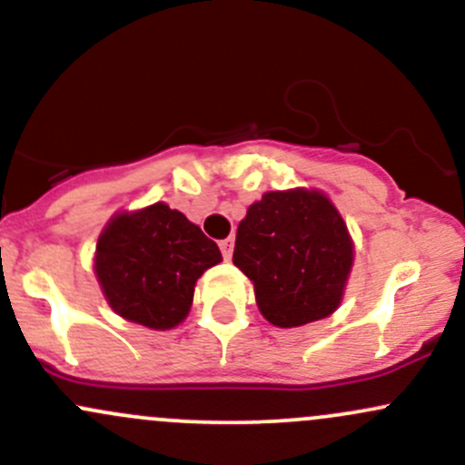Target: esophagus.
<instances>
[{
    "label": "esophagus",
    "instance_id": "esophagus-1",
    "mask_svg": "<svg viewBox=\"0 0 465 465\" xmlns=\"http://www.w3.org/2000/svg\"><path fill=\"white\" fill-rule=\"evenodd\" d=\"M220 252H223L224 261H229V258H232V253H233V238L232 236L224 238V241H220Z\"/></svg>",
    "mask_w": 465,
    "mask_h": 465
}]
</instances>
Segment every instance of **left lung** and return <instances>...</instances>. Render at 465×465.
<instances>
[{
    "mask_svg": "<svg viewBox=\"0 0 465 465\" xmlns=\"http://www.w3.org/2000/svg\"><path fill=\"white\" fill-rule=\"evenodd\" d=\"M351 261L348 224L316 189L265 193L238 224L233 265L253 282L258 310L276 327L334 314Z\"/></svg>",
    "mask_w": 465,
    "mask_h": 465,
    "instance_id": "obj_1",
    "label": "left lung"
}]
</instances>
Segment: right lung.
<instances>
[{"label":"right lung","instance_id":"1","mask_svg":"<svg viewBox=\"0 0 465 465\" xmlns=\"http://www.w3.org/2000/svg\"><path fill=\"white\" fill-rule=\"evenodd\" d=\"M223 261L198 224L169 204L115 213L97 238L95 276L114 312L151 330L187 319L195 281Z\"/></svg>","mask_w":465,"mask_h":465}]
</instances>
